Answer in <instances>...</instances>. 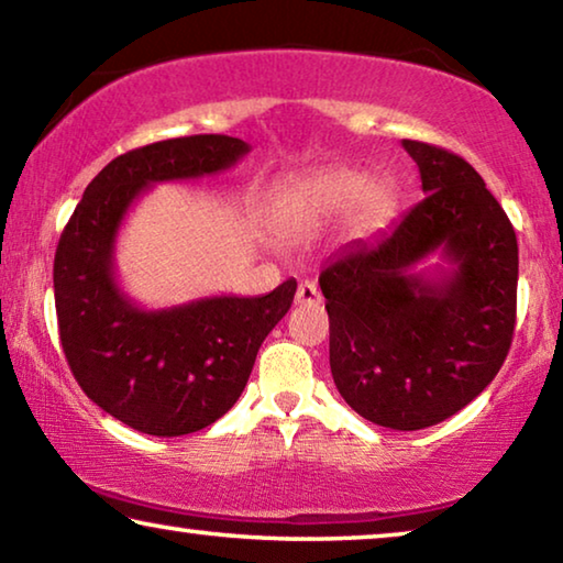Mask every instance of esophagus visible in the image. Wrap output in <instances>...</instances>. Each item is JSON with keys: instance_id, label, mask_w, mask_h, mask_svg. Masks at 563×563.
<instances>
[{"instance_id": "1", "label": "esophagus", "mask_w": 563, "mask_h": 563, "mask_svg": "<svg viewBox=\"0 0 563 563\" xmlns=\"http://www.w3.org/2000/svg\"><path fill=\"white\" fill-rule=\"evenodd\" d=\"M322 301V294H319L317 284L314 282H301L299 289H297V305H307V307H314Z\"/></svg>"}]
</instances>
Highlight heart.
<instances>
[{"mask_svg":"<svg viewBox=\"0 0 563 563\" xmlns=\"http://www.w3.org/2000/svg\"><path fill=\"white\" fill-rule=\"evenodd\" d=\"M393 206L385 180H367L347 168H324L291 180L274 196L272 216L284 233H307L327 227L352 209L362 227L377 223Z\"/></svg>","mask_w":563,"mask_h":563,"instance_id":"1","label":"heart"}]
</instances>
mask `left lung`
Listing matches in <instances>:
<instances>
[{
    "label": "left lung",
    "mask_w": 563,
    "mask_h": 563,
    "mask_svg": "<svg viewBox=\"0 0 563 563\" xmlns=\"http://www.w3.org/2000/svg\"><path fill=\"white\" fill-rule=\"evenodd\" d=\"M422 196L390 231L352 241L319 287L330 367L344 402L375 426L422 430L475 400L498 375L516 327L518 244L506 211L468 161L402 141ZM440 247V277L409 269Z\"/></svg>",
    "instance_id": "obj_1"
}]
</instances>
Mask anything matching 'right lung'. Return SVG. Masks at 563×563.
I'll return each mask as SVG.
<instances>
[{"instance_id":"obj_1","label":"right lung","mask_w":563,"mask_h":563,"mask_svg":"<svg viewBox=\"0 0 563 563\" xmlns=\"http://www.w3.org/2000/svg\"><path fill=\"white\" fill-rule=\"evenodd\" d=\"M246 153L239 137L188 135L118 155L90 180L59 236L55 309L67 365L95 405L145 435H188L233 408L297 282L264 297L145 311L115 282L118 229L145 188L213 176Z\"/></svg>"}]
</instances>
